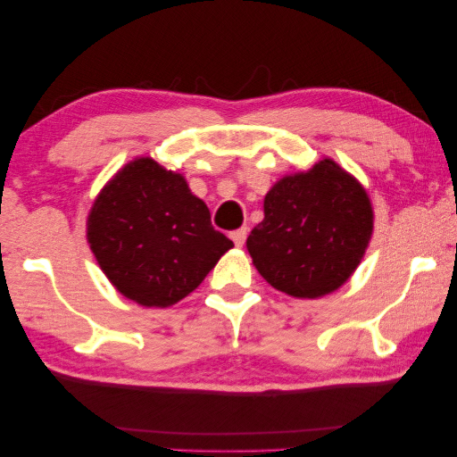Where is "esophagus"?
I'll return each mask as SVG.
<instances>
[{
	"label": "esophagus",
	"mask_w": 457,
	"mask_h": 457,
	"mask_svg": "<svg viewBox=\"0 0 457 457\" xmlns=\"http://www.w3.org/2000/svg\"><path fill=\"white\" fill-rule=\"evenodd\" d=\"M246 235H249V228H237V230H233V233H230V238H233V243L237 245V246H243L245 245V241H246Z\"/></svg>",
	"instance_id": "esophagus-1"
}]
</instances>
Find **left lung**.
Masks as SVG:
<instances>
[{
  "label": "left lung",
  "mask_w": 457,
  "mask_h": 457,
  "mask_svg": "<svg viewBox=\"0 0 457 457\" xmlns=\"http://www.w3.org/2000/svg\"><path fill=\"white\" fill-rule=\"evenodd\" d=\"M246 251L269 286L316 299L342 287L369 249L375 212L358 179L332 158L278 179Z\"/></svg>",
  "instance_id": "left-lung-1"
}]
</instances>
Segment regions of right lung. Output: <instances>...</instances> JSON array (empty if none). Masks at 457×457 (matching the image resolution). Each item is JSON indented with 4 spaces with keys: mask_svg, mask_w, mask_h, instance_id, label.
<instances>
[{
    "mask_svg": "<svg viewBox=\"0 0 457 457\" xmlns=\"http://www.w3.org/2000/svg\"><path fill=\"white\" fill-rule=\"evenodd\" d=\"M87 243L111 286L144 308L178 303L235 246L186 178L152 158L125 163L96 194Z\"/></svg>",
    "mask_w": 457,
    "mask_h": 457,
    "instance_id": "right-lung-1",
    "label": "right lung"
}]
</instances>
